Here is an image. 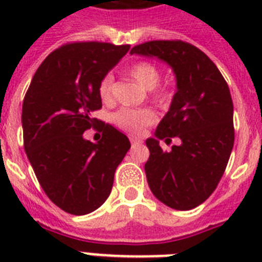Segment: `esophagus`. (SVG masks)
<instances>
[{
  "label": "esophagus",
  "instance_id": "obj_1",
  "mask_svg": "<svg viewBox=\"0 0 262 262\" xmlns=\"http://www.w3.org/2000/svg\"><path fill=\"white\" fill-rule=\"evenodd\" d=\"M130 143H132V147H136V145H140V144L143 143V140L137 139V137H130Z\"/></svg>",
  "mask_w": 262,
  "mask_h": 262
}]
</instances>
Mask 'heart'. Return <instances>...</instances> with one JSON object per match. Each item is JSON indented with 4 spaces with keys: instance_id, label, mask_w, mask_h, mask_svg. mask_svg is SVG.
I'll return each mask as SVG.
<instances>
[{
    "instance_id": "heart-1",
    "label": "heart",
    "mask_w": 262,
    "mask_h": 262,
    "mask_svg": "<svg viewBox=\"0 0 262 262\" xmlns=\"http://www.w3.org/2000/svg\"><path fill=\"white\" fill-rule=\"evenodd\" d=\"M132 79H135L143 88L152 91L158 87L160 81L159 69L151 62H137L127 71ZM99 96L103 102H108L111 99L113 91V77L110 75L104 76L102 81L99 83ZM156 99L159 102L166 100V95L156 94ZM156 114L149 108H121L113 114V121L121 129L132 133H140L144 127L155 122Z\"/></svg>"
}]
</instances>
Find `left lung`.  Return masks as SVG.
Instances as JSON below:
<instances>
[{
  "instance_id": "1",
  "label": "left lung",
  "mask_w": 262,
  "mask_h": 262,
  "mask_svg": "<svg viewBox=\"0 0 262 262\" xmlns=\"http://www.w3.org/2000/svg\"><path fill=\"white\" fill-rule=\"evenodd\" d=\"M130 54L158 58L174 72L177 91L155 137L145 141L149 158L144 170L159 201L178 211L193 209L213 193L234 147L227 83L203 51L182 40H152L133 47ZM172 137L181 144L164 152L160 140Z\"/></svg>"
}]
</instances>
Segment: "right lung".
<instances>
[{
	"label": "right lung",
	"mask_w": 262,
	"mask_h": 262,
	"mask_svg": "<svg viewBox=\"0 0 262 262\" xmlns=\"http://www.w3.org/2000/svg\"><path fill=\"white\" fill-rule=\"evenodd\" d=\"M130 46L71 43L53 51L38 68L23 102L24 149L40 186L72 215H87L110 195L115 170L130 148L108 123L92 143L83 133L102 107L99 83Z\"/></svg>",
	"instance_id": "obj_1"
}]
</instances>
